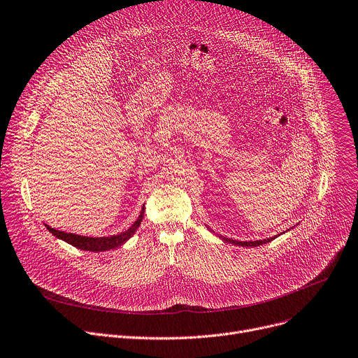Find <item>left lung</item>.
Here are the masks:
<instances>
[{"instance_id": "obj_1", "label": "left lung", "mask_w": 358, "mask_h": 358, "mask_svg": "<svg viewBox=\"0 0 358 358\" xmlns=\"http://www.w3.org/2000/svg\"><path fill=\"white\" fill-rule=\"evenodd\" d=\"M209 231H212L210 228H209ZM289 229H287V232H288ZM282 234H285V232H282ZM282 234H278V235H275V236H272V238H266V239H257V241H236V239H231V238H227V236H222V235H216V236H219L221 238L222 241H225V242H229V243H234V245H239V246H246V248H248V246H259V245H264V243H268V242H271V241H273L275 238H278L280 235H282Z\"/></svg>"}]
</instances>
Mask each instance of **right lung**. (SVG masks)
I'll list each match as a JSON object with an SVG mask.
<instances>
[{
  "mask_svg": "<svg viewBox=\"0 0 358 358\" xmlns=\"http://www.w3.org/2000/svg\"><path fill=\"white\" fill-rule=\"evenodd\" d=\"M143 215H145V205L141 210L139 217L136 219L130 228H127L124 232H120L117 235H110V236H83V235H77V234L57 231V229H54L48 225H45V228L48 229L50 234H52L56 238L76 246V248H78V250L92 251V252H103V251L116 250V248H119V246H122L123 243H126L136 234V231L139 229V227L142 224Z\"/></svg>",
  "mask_w": 358,
  "mask_h": 358,
  "instance_id": "right-lung-1",
  "label": "right lung"
}]
</instances>
